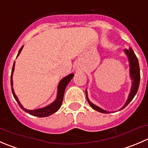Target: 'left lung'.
Returning a JSON list of instances; mask_svg holds the SVG:
<instances>
[{
    "mask_svg": "<svg viewBox=\"0 0 148 148\" xmlns=\"http://www.w3.org/2000/svg\"><path fill=\"white\" fill-rule=\"evenodd\" d=\"M125 51L126 54L127 55L129 58V61H130V76H131L132 79L133 80L132 82V86L131 92H130V94L129 95L128 99H127V102H126V104L124 105L122 107L121 109H124L130 102L132 100V99L134 98V97L135 96V95L137 94V90H138L139 85H140V66H139V62L138 59H137V56L134 54V51L132 48H130L129 50H124ZM86 97H87V102L89 103L90 106L93 109H95L97 111H99L100 113H103V114H108V111L106 110H103L100 108L97 107V106H95L94 104L91 103V102L89 100L88 97H87V91H86Z\"/></svg>",
    "mask_w": 148,
    "mask_h": 148,
    "instance_id": "1",
    "label": "left lung"
}]
</instances>
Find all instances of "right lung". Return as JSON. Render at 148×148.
I'll list each match as a JSON object with an SVG mask.
<instances>
[{"label":"right lung","instance_id":"1","mask_svg":"<svg viewBox=\"0 0 148 148\" xmlns=\"http://www.w3.org/2000/svg\"><path fill=\"white\" fill-rule=\"evenodd\" d=\"M23 47H21L20 48L19 51L18 53V56L19 55L20 52H21V49H22ZM14 64H15V61H14V64L13 65L12 67V71H11V90H12V93L13 95H14V98L15 100H16L17 103H18V106H20L22 110H24L25 112L29 113L30 115L34 116H38V117H46L48 116L51 115V114H54L55 112H56L57 110L60 108V107L61 106V104H62L63 100H64V92H65V89L66 87V86L68 85V84L69 83V82L71 81V79L73 78L74 74H69L67 77H64L61 80V82L58 84V94H57V98L55 101L53 102V103H51V105L49 106H46L45 108H40V109H36V110H27L24 108H23V106H21V103H19L18 101V98H17L16 95H15L14 91V89H13V81H12V75H13V72H14Z\"/></svg>","mask_w":148,"mask_h":148}]
</instances>
